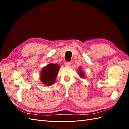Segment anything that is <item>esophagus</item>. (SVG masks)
<instances>
[{"instance_id":"34e87169","label":"esophagus","mask_w":129,"mask_h":129,"mask_svg":"<svg viewBox=\"0 0 129 129\" xmlns=\"http://www.w3.org/2000/svg\"><path fill=\"white\" fill-rule=\"evenodd\" d=\"M64 64H65V66L66 67H69L70 66L71 63L70 62H65Z\"/></svg>"}]
</instances>
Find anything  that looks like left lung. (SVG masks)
<instances>
[{
  "label": "left lung",
  "mask_w": 129,
  "mask_h": 129,
  "mask_svg": "<svg viewBox=\"0 0 129 129\" xmlns=\"http://www.w3.org/2000/svg\"><path fill=\"white\" fill-rule=\"evenodd\" d=\"M78 74H79V75L80 76L81 78H85V74H84V72H83V70H81L80 68H79V72H78Z\"/></svg>",
  "instance_id": "left-lung-1"
}]
</instances>
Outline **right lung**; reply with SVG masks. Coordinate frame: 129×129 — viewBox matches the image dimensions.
<instances>
[{
	"label": "right lung",
	"mask_w": 129,
	"mask_h": 129,
	"mask_svg": "<svg viewBox=\"0 0 129 129\" xmlns=\"http://www.w3.org/2000/svg\"><path fill=\"white\" fill-rule=\"evenodd\" d=\"M60 66L57 64H49L44 67L40 73V80L46 86L54 84L58 74Z\"/></svg>",
	"instance_id": "add662e5"
}]
</instances>
